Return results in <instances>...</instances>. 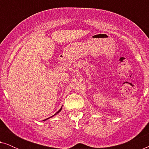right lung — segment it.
I'll list each match as a JSON object with an SVG mask.
<instances>
[{"instance_id":"right-lung-1","label":"right lung","mask_w":149,"mask_h":149,"mask_svg":"<svg viewBox=\"0 0 149 149\" xmlns=\"http://www.w3.org/2000/svg\"><path fill=\"white\" fill-rule=\"evenodd\" d=\"M62 107H61V109H60V110H59V111H58V112H57V113H56V114H54V115H53V116H52V117H49V118H47V119H45V120H43V121H46V120H47V119H49V118H52V117H54V116H55V115H57V114H58V113H60V112L61 111H62Z\"/></svg>"}]
</instances>
